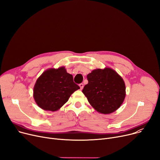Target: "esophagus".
Wrapping results in <instances>:
<instances>
[{
    "label": "esophagus",
    "instance_id": "34e87169",
    "mask_svg": "<svg viewBox=\"0 0 160 160\" xmlns=\"http://www.w3.org/2000/svg\"><path fill=\"white\" fill-rule=\"evenodd\" d=\"M79 86L80 88V89H82L83 88V84L82 83H80V84H79Z\"/></svg>",
    "mask_w": 160,
    "mask_h": 160
}]
</instances>
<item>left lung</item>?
<instances>
[{"instance_id": "obj_1", "label": "left lung", "mask_w": 160, "mask_h": 160, "mask_svg": "<svg viewBox=\"0 0 160 160\" xmlns=\"http://www.w3.org/2000/svg\"><path fill=\"white\" fill-rule=\"evenodd\" d=\"M88 83L82 92L95 110L103 114L114 112L122 104L126 95L125 83L111 68L97 69L87 76Z\"/></svg>"}]
</instances>
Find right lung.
I'll return each mask as SVG.
<instances>
[{"instance_id":"right-lung-1","label":"right lung","mask_w":160,"mask_h":160,"mask_svg":"<svg viewBox=\"0 0 160 160\" xmlns=\"http://www.w3.org/2000/svg\"><path fill=\"white\" fill-rule=\"evenodd\" d=\"M80 87L73 82L72 75L64 67L49 69L38 78L33 88V98L41 109L57 111Z\"/></svg>"}]
</instances>
